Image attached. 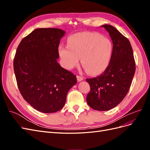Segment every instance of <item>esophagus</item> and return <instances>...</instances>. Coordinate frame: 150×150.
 Returning <instances> with one entry per match:
<instances>
[{"mask_svg": "<svg viewBox=\"0 0 150 150\" xmlns=\"http://www.w3.org/2000/svg\"><path fill=\"white\" fill-rule=\"evenodd\" d=\"M76 78H77V80H78V81H83V77H81V76H79V75H78L76 76Z\"/></svg>", "mask_w": 150, "mask_h": 150, "instance_id": "1", "label": "esophagus"}]
</instances>
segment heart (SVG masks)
Returning <instances> with one entry per match:
<instances>
[{"mask_svg":"<svg viewBox=\"0 0 150 150\" xmlns=\"http://www.w3.org/2000/svg\"><path fill=\"white\" fill-rule=\"evenodd\" d=\"M67 46L61 45L58 53L62 65L71 70L81 64L91 75H98L110 64L112 44L110 39L93 32H82L70 35Z\"/></svg>","mask_w":150,"mask_h":150,"instance_id":"heart-1","label":"heart"}]
</instances>
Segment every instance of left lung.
Listing matches in <instances>:
<instances>
[{
    "label": "left lung",
    "instance_id": "obj_1",
    "mask_svg": "<svg viewBox=\"0 0 150 150\" xmlns=\"http://www.w3.org/2000/svg\"><path fill=\"white\" fill-rule=\"evenodd\" d=\"M101 27L112 39V54L110 64L100 76L86 79L91 88L86 101L93 110L108 111L118 105L128 93L135 72V62L129 40L111 25Z\"/></svg>",
    "mask_w": 150,
    "mask_h": 150
}]
</instances>
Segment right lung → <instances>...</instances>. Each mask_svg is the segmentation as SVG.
<instances>
[{"instance_id":"1","label":"right lung","mask_w":150,"mask_h":150,"mask_svg":"<svg viewBox=\"0 0 150 150\" xmlns=\"http://www.w3.org/2000/svg\"><path fill=\"white\" fill-rule=\"evenodd\" d=\"M65 31L39 28L22 39L13 59V70L22 97L44 113L59 111L69 90L77 83L76 75L57 61L58 47Z\"/></svg>"}]
</instances>
